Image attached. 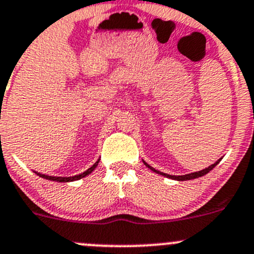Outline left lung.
I'll return each instance as SVG.
<instances>
[{
    "label": "left lung",
    "mask_w": 254,
    "mask_h": 254,
    "mask_svg": "<svg viewBox=\"0 0 254 254\" xmlns=\"http://www.w3.org/2000/svg\"><path fill=\"white\" fill-rule=\"evenodd\" d=\"M220 161H221V158H220V160H217L216 162L214 163V165L209 166V167H207V168H204V170H201V171H198V172L188 173V175H183V176H172V175H167V173L160 172V171H157V170H155V168H153V167H151V166L148 165V163H146L145 161H143V165H145L146 167H147V168H150V170L152 171V172L157 173V175L165 176V177H167V178L175 179V181H179V182H181V181H190V179H195V178H199V177H203V176H205L206 173H209L210 171H211L212 168H214L215 166H216L217 163L220 162Z\"/></svg>",
    "instance_id": "left-lung-1"
}]
</instances>
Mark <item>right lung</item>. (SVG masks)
I'll list each match as a JSON object with an SVG mask.
<instances>
[{
	"label": "right lung",
	"instance_id": "right-lung-1",
	"mask_svg": "<svg viewBox=\"0 0 254 254\" xmlns=\"http://www.w3.org/2000/svg\"><path fill=\"white\" fill-rule=\"evenodd\" d=\"M98 163H99V158L97 160V162H94L93 166H91V167H89L87 171H84L83 173H79V175H76V176H72V177H55V176L43 175V173L35 172V171H34V172H35V175H38V176L42 177V178H44V179H49V181H53V182H60V183H66V182H75V181H78V179L87 177L89 175V173L93 172L94 168L98 166Z\"/></svg>",
	"mask_w": 254,
	"mask_h": 254
}]
</instances>
